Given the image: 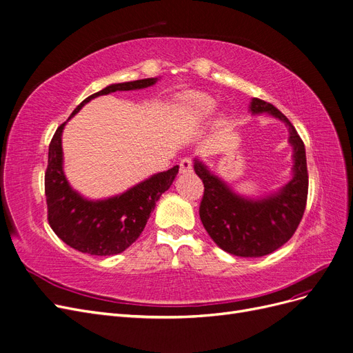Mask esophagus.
<instances>
[{
  "mask_svg": "<svg viewBox=\"0 0 353 353\" xmlns=\"http://www.w3.org/2000/svg\"><path fill=\"white\" fill-rule=\"evenodd\" d=\"M179 172L181 174H190L192 172V159L191 158H184L179 162Z\"/></svg>",
  "mask_w": 353,
  "mask_h": 353,
  "instance_id": "esophagus-1",
  "label": "esophagus"
}]
</instances>
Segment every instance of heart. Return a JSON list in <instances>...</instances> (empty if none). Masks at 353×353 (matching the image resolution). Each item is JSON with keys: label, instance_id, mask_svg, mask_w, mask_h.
I'll use <instances>...</instances> for the list:
<instances>
[{"label": "heart", "instance_id": "heart-1", "mask_svg": "<svg viewBox=\"0 0 353 353\" xmlns=\"http://www.w3.org/2000/svg\"><path fill=\"white\" fill-rule=\"evenodd\" d=\"M185 114L192 120H204L213 114L216 103L211 97L203 92H187L181 97Z\"/></svg>", "mask_w": 353, "mask_h": 353}]
</instances>
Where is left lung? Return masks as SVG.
Returning <instances> with one entry per match:
<instances>
[{"mask_svg":"<svg viewBox=\"0 0 353 353\" xmlns=\"http://www.w3.org/2000/svg\"><path fill=\"white\" fill-rule=\"evenodd\" d=\"M250 111L270 112L288 125L294 148V176L288 184L266 199L246 200L211 174L201 161L195 159L194 169L204 184L200 219L210 237L232 255L258 258L287 243L297 230L307 204L308 172L303 140L283 112L259 98H253Z\"/></svg>","mask_w":353,"mask_h":353,"instance_id":"8db88e82","label":"left lung"}]
</instances>
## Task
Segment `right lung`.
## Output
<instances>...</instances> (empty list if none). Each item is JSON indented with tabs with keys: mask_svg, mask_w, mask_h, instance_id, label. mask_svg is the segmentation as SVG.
Listing matches in <instances>:
<instances>
[{
	"mask_svg": "<svg viewBox=\"0 0 353 353\" xmlns=\"http://www.w3.org/2000/svg\"><path fill=\"white\" fill-rule=\"evenodd\" d=\"M157 81L158 78H148L112 83L85 98L70 117H74L82 105L98 95L146 88ZM65 124L66 121L54 132L49 145L45 174L49 224L56 236L62 239L68 246L82 253L95 256L117 255L136 242V239L143 232L159 196L172 185L179 166L176 165L165 172L153 175L121 195L100 201L87 200L70 188L63 174L62 132Z\"/></svg>",
	"mask_w": 353,
	"mask_h": 353,
	"instance_id": "add662e5",
	"label": "right lung"
}]
</instances>
